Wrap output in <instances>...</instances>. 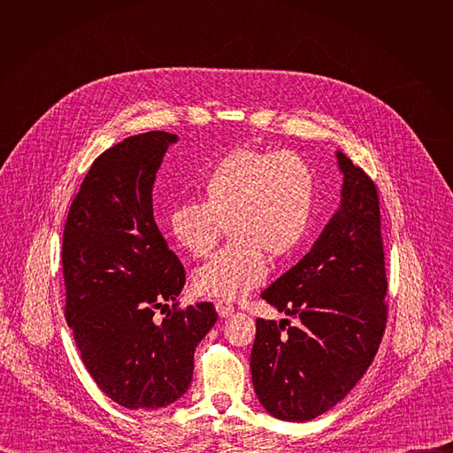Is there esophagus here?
<instances>
[{
	"mask_svg": "<svg viewBox=\"0 0 453 453\" xmlns=\"http://www.w3.org/2000/svg\"><path fill=\"white\" fill-rule=\"evenodd\" d=\"M215 308H217V311H219V315L220 317H229V315H233V311H234V306L229 303V301H224V299H219L217 303H215Z\"/></svg>",
	"mask_w": 453,
	"mask_h": 453,
	"instance_id": "esophagus-1",
	"label": "esophagus"
}]
</instances>
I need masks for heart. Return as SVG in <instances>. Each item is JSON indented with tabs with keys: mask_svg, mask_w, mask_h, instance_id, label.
I'll return each instance as SVG.
<instances>
[{
	"mask_svg": "<svg viewBox=\"0 0 453 453\" xmlns=\"http://www.w3.org/2000/svg\"><path fill=\"white\" fill-rule=\"evenodd\" d=\"M201 193L203 203L173 206L168 231L182 250L206 257L227 224L233 242L193 273V288L234 299L265 280V254L285 260L299 247L311 219L313 175L292 152L242 147L213 165Z\"/></svg>",
	"mask_w": 453,
	"mask_h": 453,
	"instance_id": "heart-1",
	"label": "heart"
}]
</instances>
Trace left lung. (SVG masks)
Segmentation results:
<instances>
[{
  "instance_id": "8db88e82",
  "label": "left lung",
  "mask_w": 453,
  "mask_h": 453,
  "mask_svg": "<svg viewBox=\"0 0 453 453\" xmlns=\"http://www.w3.org/2000/svg\"><path fill=\"white\" fill-rule=\"evenodd\" d=\"M341 204L311 249L262 297L296 319L256 320L254 393L283 421L325 414L371 365L387 319L383 243L374 182L341 150Z\"/></svg>"
}]
</instances>
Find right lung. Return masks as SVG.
<instances>
[{"instance_id": "1", "label": "right lung", "mask_w": 453, "mask_h": 453, "mask_svg": "<svg viewBox=\"0 0 453 453\" xmlns=\"http://www.w3.org/2000/svg\"><path fill=\"white\" fill-rule=\"evenodd\" d=\"M177 134L125 138L91 165L62 238L66 320L100 389L131 411L177 402L197 344L217 322L211 303L168 311L186 276L154 220L152 186Z\"/></svg>"}]
</instances>
